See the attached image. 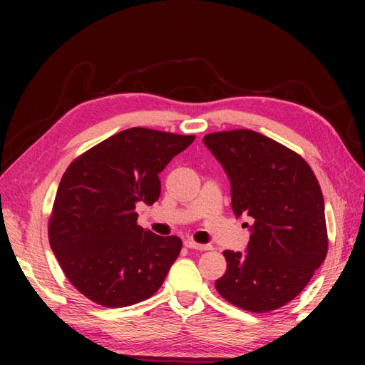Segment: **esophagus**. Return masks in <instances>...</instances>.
<instances>
[{
	"label": "esophagus",
	"mask_w": 365,
	"mask_h": 365,
	"mask_svg": "<svg viewBox=\"0 0 365 365\" xmlns=\"http://www.w3.org/2000/svg\"><path fill=\"white\" fill-rule=\"evenodd\" d=\"M183 245L190 247V250H197V251H208L212 250L210 245H200V243H196L195 240H185Z\"/></svg>",
	"instance_id": "1"
}]
</instances>
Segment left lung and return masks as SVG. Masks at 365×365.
Here are the masks:
<instances>
[{
  "instance_id": "1",
  "label": "left lung",
  "mask_w": 365,
  "mask_h": 365,
  "mask_svg": "<svg viewBox=\"0 0 365 365\" xmlns=\"http://www.w3.org/2000/svg\"><path fill=\"white\" fill-rule=\"evenodd\" d=\"M204 144L229 177L235 216L252 220L245 222L246 252L224 251L227 271L216 290L245 311H274L298 297L327 257L319 180L298 153L257 131H218Z\"/></svg>"
}]
</instances>
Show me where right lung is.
<instances>
[{"label": "right lung", "mask_w": 365, "mask_h": 365, "mask_svg": "<svg viewBox=\"0 0 365 365\" xmlns=\"http://www.w3.org/2000/svg\"><path fill=\"white\" fill-rule=\"evenodd\" d=\"M195 136L128 128L76 158L61 178L48 240L76 290L105 307H125L157 292L182 240L138 226L136 202L158 200V174Z\"/></svg>", "instance_id": "obj_1"}]
</instances>
